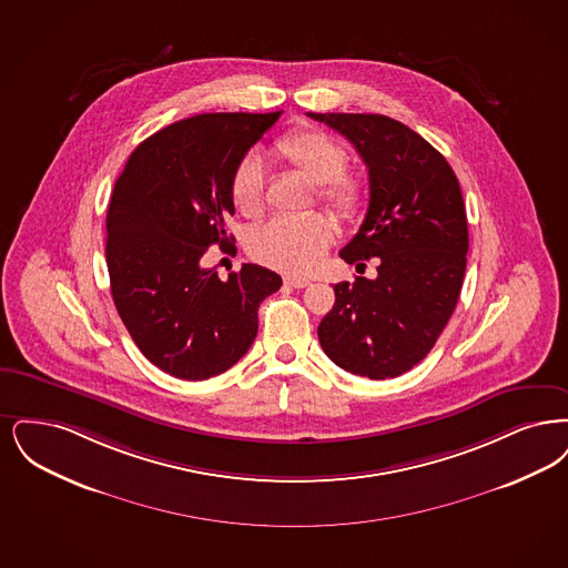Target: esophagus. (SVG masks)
Masks as SVG:
<instances>
[{
    "label": "esophagus",
    "instance_id": "34e87169",
    "mask_svg": "<svg viewBox=\"0 0 568 568\" xmlns=\"http://www.w3.org/2000/svg\"><path fill=\"white\" fill-rule=\"evenodd\" d=\"M284 284L286 286H293V288H305V286H310V280H305V277H284Z\"/></svg>",
    "mask_w": 568,
    "mask_h": 568
}]
</instances>
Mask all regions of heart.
Here are the masks:
<instances>
[{"label": "heart", "mask_w": 568, "mask_h": 568, "mask_svg": "<svg viewBox=\"0 0 568 568\" xmlns=\"http://www.w3.org/2000/svg\"><path fill=\"white\" fill-rule=\"evenodd\" d=\"M275 154L316 184V195L342 219H356L367 207V186L361 175L346 172V150L316 126L284 133L273 144ZM231 199L240 214L254 219L265 205V173L254 156L244 159L231 175ZM333 242V222L324 214L277 216L261 226L250 252L273 270L305 275L314 272Z\"/></svg>", "instance_id": "1"}]
</instances>
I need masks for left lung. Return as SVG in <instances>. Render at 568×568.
Masks as SVG:
<instances>
[{
    "label": "left lung",
    "instance_id": "obj_1",
    "mask_svg": "<svg viewBox=\"0 0 568 568\" xmlns=\"http://www.w3.org/2000/svg\"><path fill=\"white\" fill-rule=\"evenodd\" d=\"M369 170V210L339 256L377 258V277L335 284L318 326L324 354L369 379L396 377L433 349L456 310L469 226L456 173L439 150L384 114H316Z\"/></svg>",
    "mask_w": 568,
    "mask_h": 568
}]
</instances>
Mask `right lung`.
<instances>
[{
    "label": "right lung",
    "mask_w": 568,
    "mask_h": 568,
    "mask_svg": "<svg viewBox=\"0 0 568 568\" xmlns=\"http://www.w3.org/2000/svg\"><path fill=\"white\" fill-rule=\"evenodd\" d=\"M280 114L170 124L131 152L114 184L105 221L112 298L135 346L178 379L231 369L256 337L258 305L282 286L252 263L226 282L201 267L207 247L231 246V175Z\"/></svg>",
    "instance_id": "add662e5"
}]
</instances>
